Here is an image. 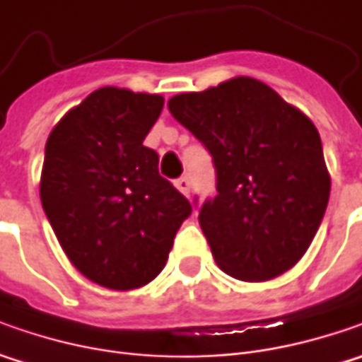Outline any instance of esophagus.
<instances>
[{"label": "esophagus", "instance_id": "obj_1", "mask_svg": "<svg viewBox=\"0 0 362 362\" xmlns=\"http://www.w3.org/2000/svg\"><path fill=\"white\" fill-rule=\"evenodd\" d=\"M175 187L179 189L183 195H189V191H191V181H189L187 177H179V179L175 181Z\"/></svg>", "mask_w": 362, "mask_h": 362}]
</instances>
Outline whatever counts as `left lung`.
I'll use <instances>...</instances> for the list:
<instances>
[{
    "label": "left lung",
    "mask_w": 362,
    "mask_h": 362,
    "mask_svg": "<svg viewBox=\"0 0 362 362\" xmlns=\"http://www.w3.org/2000/svg\"><path fill=\"white\" fill-rule=\"evenodd\" d=\"M169 110L209 151L217 195L199 226L217 266L245 282L290 270L314 240L330 195L320 134L256 78L177 94Z\"/></svg>",
    "instance_id": "left-lung-1"
}]
</instances>
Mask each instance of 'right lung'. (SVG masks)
Instances as JSON below:
<instances>
[{
    "label": "right lung",
    "instance_id": "add662e5",
    "mask_svg": "<svg viewBox=\"0 0 362 362\" xmlns=\"http://www.w3.org/2000/svg\"><path fill=\"white\" fill-rule=\"evenodd\" d=\"M163 96L105 86L49 132L40 199L68 259L110 290L148 284L165 268L191 203L143 145Z\"/></svg>",
    "mask_w": 362,
    "mask_h": 362
}]
</instances>
